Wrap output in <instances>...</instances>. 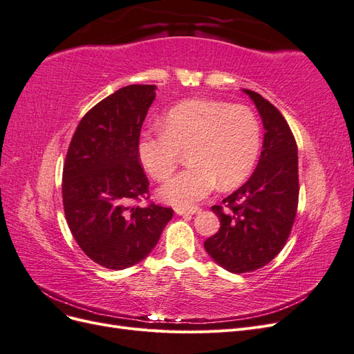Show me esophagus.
Wrapping results in <instances>:
<instances>
[{
  "label": "esophagus",
  "instance_id": "esophagus-1",
  "mask_svg": "<svg viewBox=\"0 0 354 354\" xmlns=\"http://www.w3.org/2000/svg\"><path fill=\"white\" fill-rule=\"evenodd\" d=\"M174 211H176V214H178V216H194V214H199L201 212V208H198V207H192V208L176 207Z\"/></svg>",
  "mask_w": 354,
  "mask_h": 354
}]
</instances>
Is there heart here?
Segmentation results:
<instances>
[{
    "instance_id": "1",
    "label": "heart",
    "mask_w": 354,
    "mask_h": 354,
    "mask_svg": "<svg viewBox=\"0 0 354 354\" xmlns=\"http://www.w3.org/2000/svg\"><path fill=\"white\" fill-rule=\"evenodd\" d=\"M162 131L138 136L137 155L146 173L167 178L187 149L189 168L159 187V198L189 208L207 198L217 185L230 189L250 177L261 149V127L245 106L211 99L180 102L162 116Z\"/></svg>"
}]
</instances>
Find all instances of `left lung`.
<instances>
[{"label": "left lung", "mask_w": 354, "mask_h": 354, "mask_svg": "<svg viewBox=\"0 0 354 354\" xmlns=\"http://www.w3.org/2000/svg\"><path fill=\"white\" fill-rule=\"evenodd\" d=\"M260 113L263 151L252 176L223 203L211 209L220 230L203 242L223 269L246 273L261 269L281 252L291 233L298 205V151L282 113L251 90H242Z\"/></svg>", "instance_id": "8db88e82"}]
</instances>
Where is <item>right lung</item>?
<instances>
[{"mask_svg": "<svg viewBox=\"0 0 354 354\" xmlns=\"http://www.w3.org/2000/svg\"><path fill=\"white\" fill-rule=\"evenodd\" d=\"M156 85H127L90 109L63 167V208L80 248L106 269L122 270L152 252L173 209L136 207L149 195L137 140Z\"/></svg>", "mask_w": 354, "mask_h": 354, "instance_id": "1", "label": "right lung"}]
</instances>
